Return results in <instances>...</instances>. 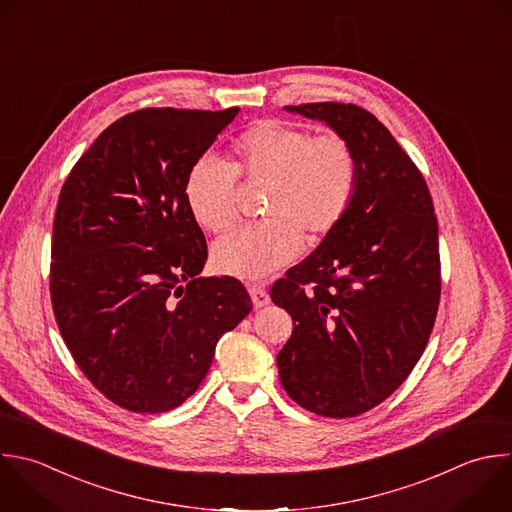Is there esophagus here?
I'll list each match as a JSON object with an SVG mask.
<instances>
[{"label":"esophagus","mask_w":512,"mask_h":512,"mask_svg":"<svg viewBox=\"0 0 512 512\" xmlns=\"http://www.w3.org/2000/svg\"><path fill=\"white\" fill-rule=\"evenodd\" d=\"M250 298H252L254 308H264L266 304H270V294L264 288H260V286H252L250 288Z\"/></svg>","instance_id":"1"}]
</instances>
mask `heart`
Segmentation results:
<instances>
[{"label": "heart", "instance_id": "b5f03b06", "mask_svg": "<svg viewBox=\"0 0 512 512\" xmlns=\"http://www.w3.org/2000/svg\"><path fill=\"white\" fill-rule=\"evenodd\" d=\"M270 182L262 224L244 226L212 248L220 274L264 280L290 264L306 234L320 240L346 218L358 188V158L336 134H318L282 120H262L232 144L230 164L204 156L184 180L192 218L210 232H224L238 218V178Z\"/></svg>", "mask_w": 512, "mask_h": 512}]
</instances>
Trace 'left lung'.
Returning a JSON list of instances; mask_svg holds the SVG:
<instances>
[{
	"instance_id": "left-lung-1",
	"label": "left lung",
	"mask_w": 512,
	"mask_h": 512,
	"mask_svg": "<svg viewBox=\"0 0 512 512\" xmlns=\"http://www.w3.org/2000/svg\"><path fill=\"white\" fill-rule=\"evenodd\" d=\"M286 110L352 146L358 188L340 226L270 290L294 322L276 364L302 408L350 418L386 400L426 348L440 300L438 222L420 170L376 116L338 102Z\"/></svg>"
}]
</instances>
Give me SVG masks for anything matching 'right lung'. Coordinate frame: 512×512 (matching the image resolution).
Instances as JSON below:
<instances>
[{
  "mask_svg": "<svg viewBox=\"0 0 512 512\" xmlns=\"http://www.w3.org/2000/svg\"><path fill=\"white\" fill-rule=\"evenodd\" d=\"M240 108H146L108 126L62 186L50 292L60 334L114 404L168 412L252 310L236 278L198 276L206 238L184 180Z\"/></svg>",
  "mask_w": 512,
  "mask_h": 512,
  "instance_id": "obj_1",
  "label": "right lung"
}]
</instances>
